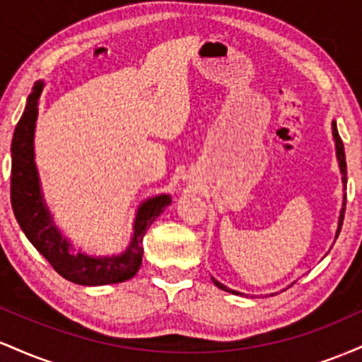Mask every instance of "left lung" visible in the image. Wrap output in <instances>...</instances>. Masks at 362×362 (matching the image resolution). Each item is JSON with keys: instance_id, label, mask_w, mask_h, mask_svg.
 Returning <instances> with one entry per match:
<instances>
[{"instance_id": "8db88e82", "label": "left lung", "mask_w": 362, "mask_h": 362, "mask_svg": "<svg viewBox=\"0 0 362 362\" xmlns=\"http://www.w3.org/2000/svg\"><path fill=\"white\" fill-rule=\"evenodd\" d=\"M332 136H334V143H335V156H337V161H339V168H340V173H342V190H344V195H342V207H340V214H339V223H337V231H335V240H337V236L340 233V228H342V223H344V213H346V189H347V163H346V153H344V144H342V139H340L339 136V131H337V124H335V120H332ZM213 282L216 286H218L219 289L226 291V293H231V294H242L240 291H235L231 288H228V286L221 284L219 281H216L214 277H211Z\"/></svg>"}]
</instances>
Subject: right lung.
Here are the masks:
<instances>
[{
    "mask_svg": "<svg viewBox=\"0 0 362 362\" xmlns=\"http://www.w3.org/2000/svg\"><path fill=\"white\" fill-rule=\"evenodd\" d=\"M44 86L42 80L35 81L11 141V207L16 221L28 242L64 279L80 286L117 284L131 279L143 262V238L148 226L172 204V197L158 194L141 202L132 224L131 242L120 253L97 257L74 250L49 211L35 165V126Z\"/></svg>",
    "mask_w": 362,
    "mask_h": 362,
    "instance_id": "obj_1",
    "label": "right lung"
}]
</instances>
